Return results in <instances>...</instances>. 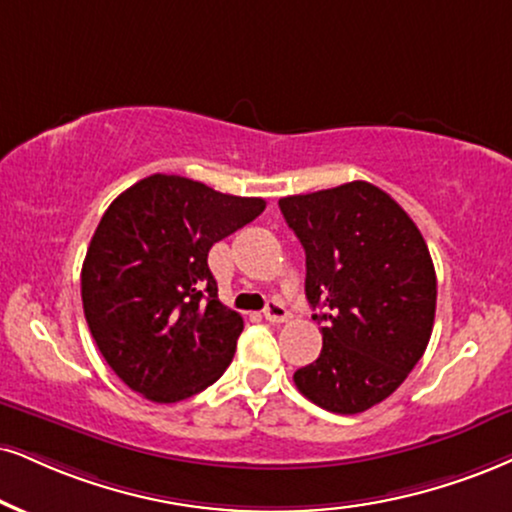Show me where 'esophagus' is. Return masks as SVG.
<instances>
[{
    "mask_svg": "<svg viewBox=\"0 0 512 512\" xmlns=\"http://www.w3.org/2000/svg\"><path fill=\"white\" fill-rule=\"evenodd\" d=\"M263 318H266L268 323H285V320L289 318V311L280 304V301H270V304L266 306V311H263Z\"/></svg>",
    "mask_w": 512,
    "mask_h": 512,
    "instance_id": "obj_1",
    "label": "esophagus"
}]
</instances>
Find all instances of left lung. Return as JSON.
<instances>
[{
  "label": "left lung",
  "instance_id": "obj_1",
  "mask_svg": "<svg viewBox=\"0 0 512 512\" xmlns=\"http://www.w3.org/2000/svg\"><path fill=\"white\" fill-rule=\"evenodd\" d=\"M306 251V299L323 332L294 372L315 406L363 413L401 387L432 337L437 275L418 225L365 180L280 199Z\"/></svg>",
  "mask_w": 512,
  "mask_h": 512
}]
</instances>
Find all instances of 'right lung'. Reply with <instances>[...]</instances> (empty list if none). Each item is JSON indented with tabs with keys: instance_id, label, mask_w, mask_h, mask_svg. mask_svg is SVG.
I'll return each mask as SVG.
<instances>
[{
	"instance_id": "1",
	"label": "right lung",
	"mask_w": 512,
	"mask_h": 512,
	"mask_svg": "<svg viewBox=\"0 0 512 512\" xmlns=\"http://www.w3.org/2000/svg\"><path fill=\"white\" fill-rule=\"evenodd\" d=\"M263 208L258 197L163 173L106 208L82 263V308L106 363L132 391L175 403L223 375L244 320L218 301L208 251Z\"/></svg>"
}]
</instances>
